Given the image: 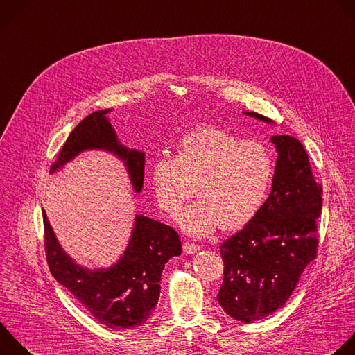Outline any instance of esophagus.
<instances>
[{"label":"esophagus","instance_id":"1","mask_svg":"<svg viewBox=\"0 0 355 355\" xmlns=\"http://www.w3.org/2000/svg\"><path fill=\"white\" fill-rule=\"evenodd\" d=\"M182 250H184V252H185V254L191 255V254L198 252V251L200 250V245H196V244H193V243H184Z\"/></svg>","mask_w":355,"mask_h":355}]
</instances>
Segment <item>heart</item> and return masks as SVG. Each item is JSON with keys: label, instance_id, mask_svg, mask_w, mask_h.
Segmentation results:
<instances>
[{"label": "heart", "instance_id": "1", "mask_svg": "<svg viewBox=\"0 0 355 355\" xmlns=\"http://www.w3.org/2000/svg\"><path fill=\"white\" fill-rule=\"evenodd\" d=\"M275 173L266 145L243 141L213 125L199 127L177 145V157H157L152 185L159 206L175 218L193 193L199 198L181 217L184 230L196 237L240 228L261 210Z\"/></svg>", "mask_w": 355, "mask_h": 355}]
</instances>
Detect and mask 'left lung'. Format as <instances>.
I'll list each match as a JSON object with an SVG mask.
<instances>
[{
	"mask_svg": "<svg viewBox=\"0 0 355 355\" xmlns=\"http://www.w3.org/2000/svg\"><path fill=\"white\" fill-rule=\"evenodd\" d=\"M245 114L270 123L258 112ZM270 141L279 152L272 192L258 214L220 245L224 279L217 301L245 323L282 308L318 254L322 185L298 139L276 135Z\"/></svg>",
	"mask_w": 355,
	"mask_h": 355,
	"instance_id": "1",
	"label": "left lung"
}]
</instances>
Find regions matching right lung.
<instances>
[{"instance_id":"right-lung-1","label":"right lung","mask_w":355,"mask_h":355,"mask_svg":"<svg viewBox=\"0 0 355 355\" xmlns=\"http://www.w3.org/2000/svg\"><path fill=\"white\" fill-rule=\"evenodd\" d=\"M108 111H96L83 118L69 134L50 173L86 149H104L125 162L134 189L141 192L145 153L130 150L116 141L105 118ZM43 225L46 258L51 275L98 323L111 329L138 327L150 318L160 297L164 265L182 251L180 235L173 227L145 216H137L124 257L110 269L87 270L76 265L62 251L44 210Z\"/></svg>"}]
</instances>
